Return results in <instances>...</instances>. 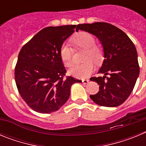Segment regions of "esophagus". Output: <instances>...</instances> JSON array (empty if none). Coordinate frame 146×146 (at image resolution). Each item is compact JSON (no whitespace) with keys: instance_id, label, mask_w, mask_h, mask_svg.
Listing matches in <instances>:
<instances>
[{"instance_id":"34e87169","label":"esophagus","mask_w":146,"mask_h":146,"mask_svg":"<svg viewBox=\"0 0 146 146\" xmlns=\"http://www.w3.org/2000/svg\"><path fill=\"white\" fill-rule=\"evenodd\" d=\"M82 83H83V84H87L88 82H89V80H82Z\"/></svg>"}]
</instances>
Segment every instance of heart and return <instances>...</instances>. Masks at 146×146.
Segmentation results:
<instances>
[{
    "mask_svg": "<svg viewBox=\"0 0 146 146\" xmlns=\"http://www.w3.org/2000/svg\"><path fill=\"white\" fill-rule=\"evenodd\" d=\"M76 48L85 50L83 60L86 63L75 65L69 69V73L74 77L85 79L94 72L95 69L94 61L100 64L103 60V50L99 45L95 44L94 36L88 32L82 31L76 34L71 38ZM60 56L62 61L66 67H70L74 64L73 50L69 44L64 43L60 49Z\"/></svg>",
    "mask_w": 146,
    "mask_h": 146,
    "instance_id": "heart-1",
    "label": "heart"
}]
</instances>
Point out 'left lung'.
<instances>
[{
	"label": "left lung",
	"instance_id": "8db88e82",
	"mask_svg": "<svg viewBox=\"0 0 146 146\" xmlns=\"http://www.w3.org/2000/svg\"><path fill=\"white\" fill-rule=\"evenodd\" d=\"M88 32L101 42L104 60L99 73L103 77H91L99 91L90 97L96 104L113 108L123 104L129 96L140 74L136 47L123 31L107 23L77 25L76 31ZM109 74L110 76L106 77Z\"/></svg>",
	"mask_w": 146,
	"mask_h": 146
}]
</instances>
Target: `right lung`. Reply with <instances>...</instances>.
<instances>
[{"label": "right lung", "instance_id": "1", "mask_svg": "<svg viewBox=\"0 0 146 146\" xmlns=\"http://www.w3.org/2000/svg\"><path fill=\"white\" fill-rule=\"evenodd\" d=\"M75 28H44L19 53L15 72L17 87L23 100L37 113L57 111L69 99L72 85L82 82L71 76L64 79L66 71L60 56V47Z\"/></svg>", "mask_w": 146, "mask_h": 146}]
</instances>
